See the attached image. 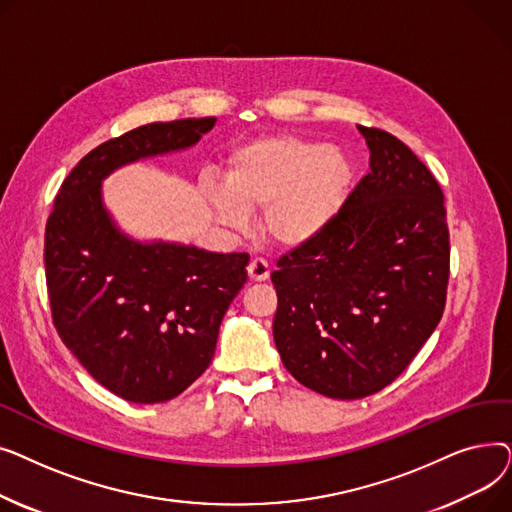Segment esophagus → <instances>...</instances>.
I'll list each match as a JSON object with an SVG mask.
<instances>
[{
	"instance_id": "34e87169",
	"label": "esophagus",
	"mask_w": 512,
	"mask_h": 512,
	"mask_svg": "<svg viewBox=\"0 0 512 512\" xmlns=\"http://www.w3.org/2000/svg\"><path fill=\"white\" fill-rule=\"evenodd\" d=\"M249 278L253 282H265L270 278V265H267L265 259H253L249 263Z\"/></svg>"
}]
</instances>
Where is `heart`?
I'll list each match as a JSON object with an SVG mask.
<instances>
[{
	"mask_svg": "<svg viewBox=\"0 0 512 512\" xmlns=\"http://www.w3.org/2000/svg\"><path fill=\"white\" fill-rule=\"evenodd\" d=\"M351 180V164L340 151L297 137H267L234 151L226 186H209L207 201L234 228L247 224V209H263V234L294 249L332 224Z\"/></svg>",
	"mask_w": 512,
	"mask_h": 512,
	"instance_id": "b5f03b06",
	"label": "heart"
}]
</instances>
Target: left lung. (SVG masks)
Segmentation results:
<instances>
[{
  "label": "left lung",
  "mask_w": 512,
  "mask_h": 512,
  "mask_svg": "<svg viewBox=\"0 0 512 512\" xmlns=\"http://www.w3.org/2000/svg\"><path fill=\"white\" fill-rule=\"evenodd\" d=\"M359 132L369 174L332 224L272 274L284 367L340 400L380 392L407 369L440 324L450 274L438 180L394 134Z\"/></svg>",
  "instance_id": "1"
}]
</instances>
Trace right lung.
<instances>
[{"label": "right lung", "mask_w": 512, "mask_h": 512, "mask_svg": "<svg viewBox=\"0 0 512 512\" xmlns=\"http://www.w3.org/2000/svg\"><path fill=\"white\" fill-rule=\"evenodd\" d=\"M213 124L153 122L95 147L62 182L45 226L53 326L103 388L139 405L178 396L209 367L249 255L134 240L105 209L101 182L132 161L193 147Z\"/></svg>", "instance_id": "right-lung-1"}]
</instances>
